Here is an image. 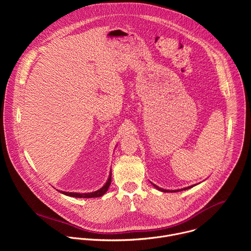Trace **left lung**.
<instances>
[{
	"label": "left lung",
	"mask_w": 251,
	"mask_h": 251,
	"mask_svg": "<svg viewBox=\"0 0 251 251\" xmlns=\"http://www.w3.org/2000/svg\"><path fill=\"white\" fill-rule=\"evenodd\" d=\"M153 185H154V184H153ZM154 187H155V188H157L159 191H161V192H164V193H168V192H173V193H176V192H178V191H183V190H188V189H191V188H193L194 186H190V187H188V188H185V189H182V190H176V191H169V190H164V189H161V188L157 187L156 185H154Z\"/></svg>",
	"instance_id": "1"
}]
</instances>
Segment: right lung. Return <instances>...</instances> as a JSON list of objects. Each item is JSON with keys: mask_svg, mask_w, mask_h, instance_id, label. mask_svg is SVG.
Returning <instances> with one entry per match:
<instances>
[{"mask_svg": "<svg viewBox=\"0 0 251 251\" xmlns=\"http://www.w3.org/2000/svg\"><path fill=\"white\" fill-rule=\"evenodd\" d=\"M111 184V173L109 175V177H108V181L106 182V184L101 188L99 189L98 191H95V192H92V193H85V194H79V193H68V192H63L61 191L60 193L63 194V195H66V196H69V197H74V198H99L101 196H103L107 191H108V188ZM59 192V191H58Z\"/></svg>", "mask_w": 251, "mask_h": 251, "instance_id": "1", "label": "right lung"}]
</instances>
